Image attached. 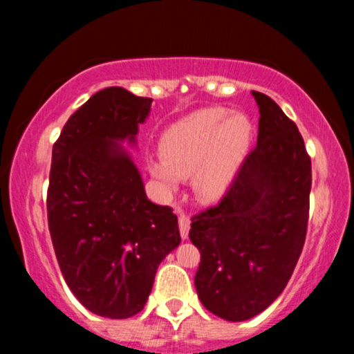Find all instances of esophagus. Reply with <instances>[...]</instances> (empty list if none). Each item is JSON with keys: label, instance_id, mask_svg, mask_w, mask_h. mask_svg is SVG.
<instances>
[{"label": "esophagus", "instance_id": "esophagus-1", "mask_svg": "<svg viewBox=\"0 0 354 354\" xmlns=\"http://www.w3.org/2000/svg\"><path fill=\"white\" fill-rule=\"evenodd\" d=\"M178 219H180V233H181V238H183V239H188L189 225H191L189 216H188V214H185V213H180V214H178Z\"/></svg>", "mask_w": 354, "mask_h": 354}]
</instances>
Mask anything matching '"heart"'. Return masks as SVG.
I'll return each mask as SVG.
<instances>
[{"label":"heart","instance_id":"heart-1","mask_svg":"<svg viewBox=\"0 0 354 354\" xmlns=\"http://www.w3.org/2000/svg\"><path fill=\"white\" fill-rule=\"evenodd\" d=\"M250 116L226 108H205L169 126L160 141L161 158L148 169L166 194L191 176V188L201 203H216L228 193L253 141Z\"/></svg>","mask_w":354,"mask_h":354}]
</instances>
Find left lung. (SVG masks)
Listing matches in <instances>:
<instances>
[{
    "label": "left lung",
    "mask_w": 354,
    "mask_h": 354,
    "mask_svg": "<svg viewBox=\"0 0 354 354\" xmlns=\"http://www.w3.org/2000/svg\"><path fill=\"white\" fill-rule=\"evenodd\" d=\"M259 108L256 148L214 208L191 219L200 250V301L226 321H246L283 293L306 238L311 160L293 121L270 96Z\"/></svg>",
    "instance_id": "1"
}]
</instances>
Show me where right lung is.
<instances>
[{"mask_svg": "<svg viewBox=\"0 0 354 354\" xmlns=\"http://www.w3.org/2000/svg\"><path fill=\"white\" fill-rule=\"evenodd\" d=\"M151 103L120 86L101 89L73 113L53 146V246L73 295L103 318L143 310L158 266L181 243L176 214L148 200L123 148L136 146Z\"/></svg>", "mask_w": 354, "mask_h": 354, "instance_id": "1", "label": "right lung"}]
</instances>
